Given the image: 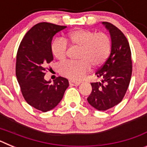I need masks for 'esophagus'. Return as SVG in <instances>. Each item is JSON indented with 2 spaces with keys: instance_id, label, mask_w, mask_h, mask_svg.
<instances>
[{
  "instance_id": "1",
  "label": "esophagus",
  "mask_w": 147,
  "mask_h": 147,
  "mask_svg": "<svg viewBox=\"0 0 147 147\" xmlns=\"http://www.w3.org/2000/svg\"><path fill=\"white\" fill-rule=\"evenodd\" d=\"M69 83H70V85H73V86H78V85H80V82H79L73 81V80H70Z\"/></svg>"
}]
</instances>
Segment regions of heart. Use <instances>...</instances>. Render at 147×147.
<instances>
[{"label": "heart", "mask_w": 147, "mask_h": 147, "mask_svg": "<svg viewBox=\"0 0 147 147\" xmlns=\"http://www.w3.org/2000/svg\"><path fill=\"white\" fill-rule=\"evenodd\" d=\"M67 42L81 48L79 62H66L60 66L62 75L72 80H82L91 68L102 65L110 55L111 41L107 34L88 29L71 31L64 39H56L51 44V53L59 61L65 59L67 55Z\"/></svg>", "instance_id": "heart-1"}]
</instances>
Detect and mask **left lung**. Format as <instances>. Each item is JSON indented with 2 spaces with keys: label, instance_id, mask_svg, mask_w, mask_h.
I'll use <instances>...</instances> for the list:
<instances>
[{
  "label": "left lung",
  "instance_id": "obj_1",
  "mask_svg": "<svg viewBox=\"0 0 147 147\" xmlns=\"http://www.w3.org/2000/svg\"><path fill=\"white\" fill-rule=\"evenodd\" d=\"M102 25L109 32L111 51L108 59L95 75L102 81L91 83L88 102L97 110H107L121 102L132 76V60L129 42L120 30L107 22Z\"/></svg>",
  "mask_w": 147,
  "mask_h": 147
}]
</instances>
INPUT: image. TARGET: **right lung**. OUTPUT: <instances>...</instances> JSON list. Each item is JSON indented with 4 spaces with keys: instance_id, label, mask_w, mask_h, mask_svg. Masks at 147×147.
<instances>
[{
    "instance_id": "add662e5",
    "label": "right lung",
    "mask_w": 147,
    "mask_h": 147,
    "mask_svg": "<svg viewBox=\"0 0 147 147\" xmlns=\"http://www.w3.org/2000/svg\"><path fill=\"white\" fill-rule=\"evenodd\" d=\"M67 26L40 23L26 34L17 54L16 76L27 103L48 112L57 106L69 82L64 77L51 82L45 80V67L54 59L51 41L56 34Z\"/></svg>"
}]
</instances>
